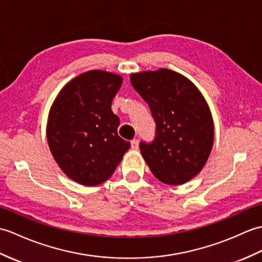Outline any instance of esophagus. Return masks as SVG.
I'll list each match as a JSON object with an SVG mask.
<instances>
[{
    "instance_id": "1",
    "label": "esophagus",
    "mask_w": 262,
    "mask_h": 262,
    "mask_svg": "<svg viewBox=\"0 0 262 262\" xmlns=\"http://www.w3.org/2000/svg\"><path fill=\"white\" fill-rule=\"evenodd\" d=\"M131 148L137 150L139 148V140L138 139H133V140L131 141Z\"/></svg>"
}]
</instances>
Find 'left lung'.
Masks as SVG:
<instances>
[{"instance_id": "1", "label": "left lung", "mask_w": 262, "mask_h": 262, "mask_svg": "<svg viewBox=\"0 0 262 262\" xmlns=\"http://www.w3.org/2000/svg\"><path fill=\"white\" fill-rule=\"evenodd\" d=\"M130 79L156 122L154 141L140 142L143 159L161 183H187L203 169L213 147V119L204 96L188 78L166 68L132 74Z\"/></svg>"}]
</instances>
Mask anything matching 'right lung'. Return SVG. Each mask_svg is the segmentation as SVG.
<instances>
[{
	"label": "right lung",
	"instance_id": "right-lung-1",
	"mask_svg": "<svg viewBox=\"0 0 262 262\" xmlns=\"http://www.w3.org/2000/svg\"><path fill=\"white\" fill-rule=\"evenodd\" d=\"M121 85L120 75L86 72L63 86L50 108V151L61 170L80 185L105 182L130 148L118 135L120 119L111 110Z\"/></svg>",
	"mask_w": 262,
	"mask_h": 262
}]
</instances>
